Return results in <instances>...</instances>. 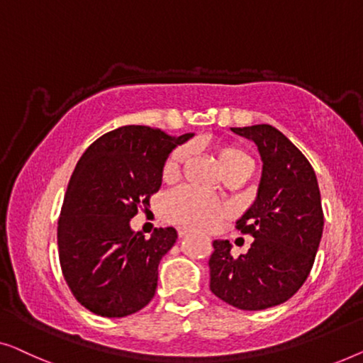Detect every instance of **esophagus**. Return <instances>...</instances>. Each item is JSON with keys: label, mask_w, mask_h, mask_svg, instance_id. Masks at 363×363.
Here are the masks:
<instances>
[{"label": "esophagus", "mask_w": 363, "mask_h": 363, "mask_svg": "<svg viewBox=\"0 0 363 363\" xmlns=\"http://www.w3.org/2000/svg\"><path fill=\"white\" fill-rule=\"evenodd\" d=\"M191 232V230H187V228H177V235H179V238H182V237H186V235Z\"/></svg>", "instance_id": "obj_1"}]
</instances>
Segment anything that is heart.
Wrapping results in <instances>:
<instances>
[{
	"mask_svg": "<svg viewBox=\"0 0 363 363\" xmlns=\"http://www.w3.org/2000/svg\"><path fill=\"white\" fill-rule=\"evenodd\" d=\"M189 157V146H179L166 157L162 166V179L172 181L179 174L181 167ZM218 164L222 171L232 169H252L253 157L238 145H223L217 150ZM162 217L167 222L176 225L191 227V228H211L218 220L228 217V207L225 203L216 201V199L206 196V194L194 191L191 187H179L167 194L161 206Z\"/></svg>",
	"mask_w": 363,
	"mask_h": 363,
	"instance_id": "heart-1",
	"label": "heart"
}]
</instances>
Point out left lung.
Masks as SVG:
<instances>
[{
    "label": "left lung",
    "instance_id": "1",
    "mask_svg": "<svg viewBox=\"0 0 363 363\" xmlns=\"http://www.w3.org/2000/svg\"><path fill=\"white\" fill-rule=\"evenodd\" d=\"M232 130L257 143L263 160L257 201L235 225L255 242L238 258L228 240L212 243L211 291L233 308L259 311L288 301L309 277L324 212L313 166L281 131L272 125Z\"/></svg>",
    "mask_w": 363,
    "mask_h": 363
}]
</instances>
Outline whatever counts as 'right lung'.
Returning <instances> with one entry per match:
<instances>
[{
  "label": "right lung",
  "instance_id": "add662e5",
  "mask_svg": "<svg viewBox=\"0 0 363 363\" xmlns=\"http://www.w3.org/2000/svg\"><path fill=\"white\" fill-rule=\"evenodd\" d=\"M192 135L121 126L91 143L75 166L59 217V262L79 303L104 318H125L155 298L157 267L176 243L172 227L151 238L130 220L161 187L169 152Z\"/></svg>",
  "mask_w": 363,
  "mask_h": 363
}]
</instances>
